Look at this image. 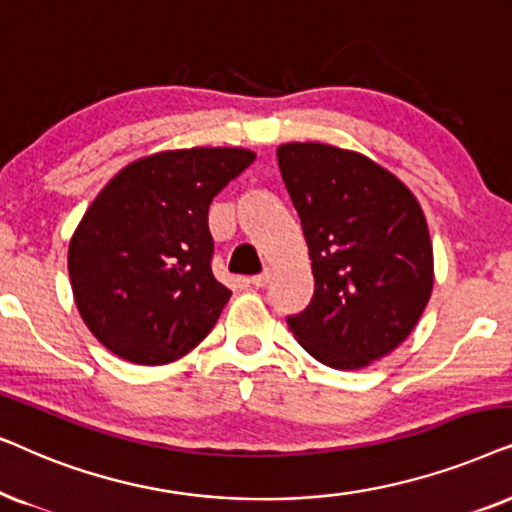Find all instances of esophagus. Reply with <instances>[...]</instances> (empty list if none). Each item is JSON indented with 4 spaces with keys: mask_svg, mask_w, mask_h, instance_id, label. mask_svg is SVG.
<instances>
[{
    "mask_svg": "<svg viewBox=\"0 0 512 512\" xmlns=\"http://www.w3.org/2000/svg\"><path fill=\"white\" fill-rule=\"evenodd\" d=\"M269 281H271V271H269V269L262 271V274H257V276L250 278L252 288H264V285H267Z\"/></svg>",
    "mask_w": 512,
    "mask_h": 512,
    "instance_id": "obj_1",
    "label": "esophagus"
}]
</instances>
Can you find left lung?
<instances>
[{
    "label": "left lung",
    "mask_w": 512,
    "mask_h": 512,
    "mask_svg": "<svg viewBox=\"0 0 512 512\" xmlns=\"http://www.w3.org/2000/svg\"><path fill=\"white\" fill-rule=\"evenodd\" d=\"M276 154L316 278L290 332L318 363L363 370L410 337L431 299L424 210L403 180L353 149L285 142Z\"/></svg>",
    "instance_id": "8db88e82"
}]
</instances>
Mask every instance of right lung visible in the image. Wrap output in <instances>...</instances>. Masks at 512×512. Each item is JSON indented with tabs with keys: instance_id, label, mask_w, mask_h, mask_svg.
I'll use <instances>...</instances> for the list:
<instances>
[{
	"instance_id": "1",
	"label": "right lung",
	"mask_w": 512,
	"mask_h": 512,
	"mask_svg": "<svg viewBox=\"0 0 512 512\" xmlns=\"http://www.w3.org/2000/svg\"><path fill=\"white\" fill-rule=\"evenodd\" d=\"M255 161L243 147L168 149L128 163L70 238L74 302L98 342L135 365L196 349L231 290L213 276L210 201Z\"/></svg>"
}]
</instances>
